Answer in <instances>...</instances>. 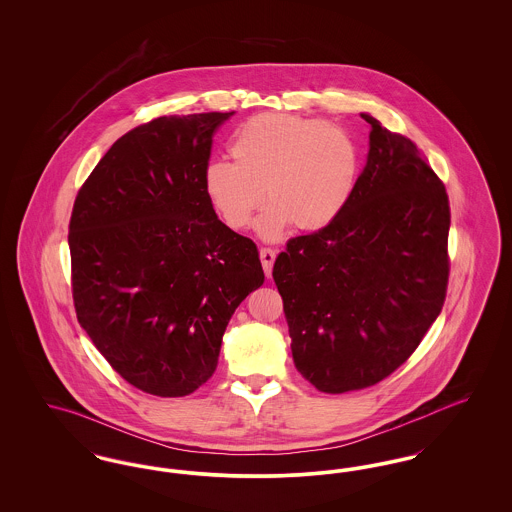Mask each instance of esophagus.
I'll return each mask as SVG.
<instances>
[{"mask_svg":"<svg viewBox=\"0 0 512 512\" xmlns=\"http://www.w3.org/2000/svg\"><path fill=\"white\" fill-rule=\"evenodd\" d=\"M274 259H276V251H274V249H270V247H263V249H261V263H263V268H265V274H267V276H270V272H272Z\"/></svg>","mask_w":512,"mask_h":512,"instance_id":"34e87169","label":"esophagus"}]
</instances>
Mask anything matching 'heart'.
I'll use <instances>...</instances> for the list:
<instances>
[{
  "instance_id": "obj_1",
  "label": "heart",
  "mask_w": 512,
  "mask_h": 512,
  "mask_svg": "<svg viewBox=\"0 0 512 512\" xmlns=\"http://www.w3.org/2000/svg\"><path fill=\"white\" fill-rule=\"evenodd\" d=\"M230 155L234 163H209L205 192L232 230L247 228L267 199L257 220L267 240L292 224L311 232L338 219L361 171V151L347 128L286 113L245 121L232 136Z\"/></svg>"
}]
</instances>
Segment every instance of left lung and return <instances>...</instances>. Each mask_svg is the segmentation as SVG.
Segmentation results:
<instances>
[{"label": "left lung", "mask_w": 512, "mask_h": 512, "mask_svg": "<svg viewBox=\"0 0 512 512\" xmlns=\"http://www.w3.org/2000/svg\"><path fill=\"white\" fill-rule=\"evenodd\" d=\"M353 197L328 226L288 240L272 278L295 368L324 393L365 390L403 365L441 313L449 197L413 140L370 115Z\"/></svg>", "instance_id": "left-lung-1"}]
</instances>
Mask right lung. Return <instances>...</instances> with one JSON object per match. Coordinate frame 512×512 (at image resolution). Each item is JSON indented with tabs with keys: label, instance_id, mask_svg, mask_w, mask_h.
<instances>
[{
	"label": "right lung",
	"instance_id": "obj_1",
	"mask_svg": "<svg viewBox=\"0 0 512 512\" xmlns=\"http://www.w3.org/2000/svg\"><path fill=\"white\" fill-rule=\"evenodd\" d=\"M230 113L159 117L121 136L74 199L71 288L80 326L138 390L182 397L219 363L222 334L265 282L253 240L205 192Z\"/></svg>",
	"mask_w": 512,
	"mask_h": 512
}]
</instances>
